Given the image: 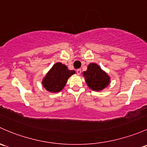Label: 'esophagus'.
<instances>
[{"instance_id":"34e87169","label":"esophagus","mask_w":147,"mask_h":147,"mask_svg":"<svg viewBox=\"0 0 147 147\" xmlns=\"http://www.w3.org/2000/svg\"><path fill=\"white\" fill-rule=\"evenodd\" d=\"M81 72H82L81 69H77V74H78V75H80V74H81Z\"/></svg>"}]
</instances>
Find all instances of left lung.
I'll list each match as a JSON object with an SVG mask.
<instances>
[{
  "label": "left lung",
  "mask_w": 147,
  "mask_h": 147,
  "mask_svg": "<svg viewBox=\"0 0 147 147\" xmlns=\"http://www.w3.org/2000/svg\"><path fill=\"white\" fill-rule=\"evenodd\" d=\"M86 84L94 91H101L110 84V77L96 63H90L83 72Z\"/></svg>",
  "instance_id": "1"
}]
</instances>
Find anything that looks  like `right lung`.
Here are the masks:
<instances>
[{"label":"right lung","instance_id":"1","mask_svg":"<svg viewBox=\"0 0 147 147\" xmlns=\"http://www.w3.org/2000/svg\"><path fill=\"white\" fill-rule=\"evenodd\" d=\"M75 73V70H69L65 65L61 63H55L43 79V86L50 92H61L65 86L68 78Z\"/></svg>","mask_w":147,"mask_h":147}]
</instances>
